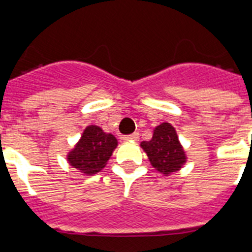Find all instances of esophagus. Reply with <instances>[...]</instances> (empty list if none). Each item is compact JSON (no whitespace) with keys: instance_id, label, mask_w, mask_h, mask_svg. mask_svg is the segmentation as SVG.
Returning a JSON list of instances; mask_svg holds the SVG:
<instances>
[{"instance_id":"esophagus-1","label":"esophagus","mask_w":252,"mask_h":252,"mask_svg":"<svg viewBox=\"0 0 252 252\" xmlns=\"http://www.w3.org/2000/svg\"><path fill=\"white\" fill-rule=\"evenodd\" d=\"M138 139H139V133H133V134L123 137V140H138Z\"/></svg>"}]
</instances>
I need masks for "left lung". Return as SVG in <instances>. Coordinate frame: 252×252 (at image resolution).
<instances>
[{
  "instance_id": "obj_1",
  "label": "left lung",
  "mask_w": 252,
  "mask_h": 252,
  "mask_svg": "<svg viewBox=\"0 0 252 252\" xmlns=\"http://www.w3.org/2000/svg\"><path fill=\"white\" fill-rule=\"evenodd\" d=\"M140 148L146 152L152 167L163 176L182 169L188 159L176 128L167 122L156 126L152 139L140 143Z\"/></svg>"
}]
</instances>
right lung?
<instances>
[{
    "mask_svg": "<svg viewBox=\"0 0 252 252\" xmlns=\"http://www.w3.org/2000/svg\"><path fill=\"white\" fill-rule=\"evenodd\" d=\"M117 147L118 140L112 133L98 126H88L74 148L67 152L66 160L76 171L93 176L103 171Z\"/></svg>",
    "mask_w": 252,
    "mask_h": 252,
    "instance_id": "1",
    "label": "right lung"
}]
</instances>
